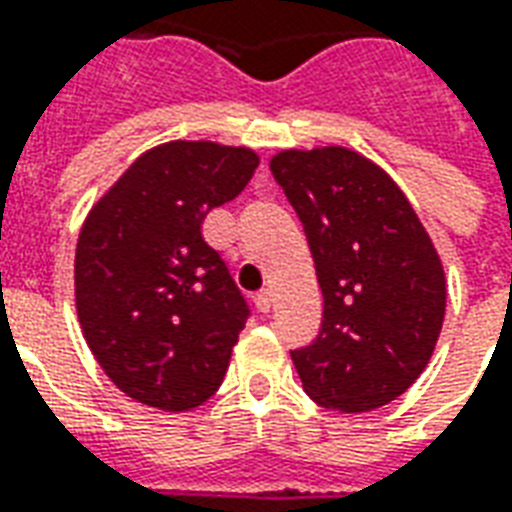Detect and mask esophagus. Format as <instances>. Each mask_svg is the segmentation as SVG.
Wrapping results in <instances>:
<instances>
[{
	"mask_svg": "<svg viewBox=\"0 0 512 512\" xmlns=\"http://www.w3.org/2000/svg\"><path fill=\"white\" fill-rule=\"evenodd\" d=\"M255 307L260 312L271 310V293H268V290H260V293H257V296H255Z\"/></svg>",
	"mask_w": 512,
	"mask_h": 512,
	"instance_id": "1",
	"label": "esophagus"
}]
</instances>
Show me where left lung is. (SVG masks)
Instances as JSON below:
<instances>
[{
	"instance_id": "8db88e82",
	"label": "left lung",
	"mask_w": 512,
	"mask_h": 512,
	"mask_svg": "<svg viewBox=\"0 0 512 512\" xmlns=\"http://www.w3.org/2000/svg\"><path fill=\"white\" fill-rule=\"evenodd\" d=\"M271 175L304 224L323 293L315 340L290 351L304 392L343 414L386 406L439 340V255L395 180L354 150H285Z\"/></svg>"
}]
</instances>
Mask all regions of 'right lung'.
I'll return each instance as SVG.
<instances>
[{"label":"right lung","instance_id":"add662e5","mask_svg":"<svg viewBox=\"0 0 512 512\" xmlns=\"http://www.w3.org/2000/svg\"><path fill=\"white\" fill-rule=\"evenodd\" d=\"M257 169L246 147H153L95 205L76 246V310L104 373L145 406L189 411L222 386L252 315L202 219Z\"/></svg>","mask_w":512,"mask_h":512}]
</instances>
